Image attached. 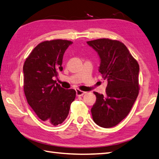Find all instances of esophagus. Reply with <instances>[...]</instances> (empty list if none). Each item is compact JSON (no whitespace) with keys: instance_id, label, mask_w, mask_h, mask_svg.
<instances>
[{"instance_id":"esophagus-1","label":"esophagus","mask_w":159,"mask_h":159,"mask_svg":"<svg viewBox=\"0 0 159 159\" xmlns=\"http://www.w3.org/2000/svg\"><path fill=\"white\" fill-rule=\"evenodd\" d=\"M76 96H82L83 95H84V94L86 93L85 92H83V91H81L80 89H76Z\"/></svg>"}]
</instances>
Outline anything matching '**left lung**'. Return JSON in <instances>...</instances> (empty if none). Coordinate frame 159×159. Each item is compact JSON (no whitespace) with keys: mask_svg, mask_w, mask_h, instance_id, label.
Wrapping results in <instances>:
<instances>
[{"mask_svg":"<svg viewBox=\"0 0 159 159\" xmlns=\"http://www.w3.org/2000/svg\"><path fill=\"white\" fill-rule=\"evenodd\" d=\"M87 43L98 54L99 72L108 82L105 95L93 92V120L101 127H113L128 116L138 96L139 66L120 41L102 38Z\"/></svg>","mask_w":159,"mask_h":159,"instance_id":"left-lung-1","label":"left lung"}]
</instances>
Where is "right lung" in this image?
Returning <instances> with one entry per match:
<instances>
[{"instance_id": "right-lung-1", "label": "right lung", "mask_w": 159, "mask_h": 159, "mask_svg": "<svg viewBox=\"0 0 159 159\" xmlns=\"http://www.w3.org/2000/svg\"><path fill=\"white\" fill-rule=\"evenodd\" d=\"M72 43L66 39L42 42L24 63V92L27 102L40 120L53 126L66 119L76 98L75 90L63 89L53 80L63 70L64 52Z\"/></svg>"}]
</instances>
